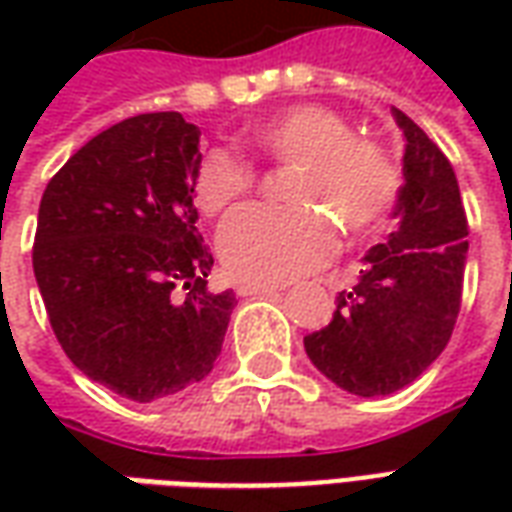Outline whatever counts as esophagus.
<instances>
[{
    "instance_id": "obj_1",
    "label": "esophagus",
    "mask_w": 512,
    "mask_h": 512,
    "mask_svg": "<svg viewBox=\"0 0 512 512\" xmlns=\"http://www.w3.org/2000/svg\"><path fill=\"white\" fill-rule=\"evenodd\" d=\"M235 293L238 296H271V293H277V288L274 285H257V282H238Z\"/></svg>"
}]
</instances>
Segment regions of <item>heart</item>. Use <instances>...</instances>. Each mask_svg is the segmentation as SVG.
<instances>
[{
    "instance_id": "heart-1",
    "label": "heart",
    "mask_w": 512,
    "mask_h": 512,
    "mask_svg": "<svg viewBox=\"0 0 512 512\" xmlns=\"http://www.w3.org/2000/svg\"><path fill=\"white\" fill-rule=\"evenodd\" d=\"M252 145L277 167H293L290 208L255 205L227 219L219 255L235 279L288 282L334 255L337 230L359 238L384 222L397 197V169L376 139L354 136L332 106L285 109L252 128ZM257 189V169L227 147L202 158L194 202L205 216L233 211Z\"/></svg>"
}]
</instances>
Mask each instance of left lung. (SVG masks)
Returning a JSON list of instances; mask_svg holds the SVG:
<instances>
[{
    "mask_svg": "<svg viewBox=\"0 0 512 512\" xmlns=\"http://www.w3.org/2000/svg\"><path fill=\"white\" fill-rule=\"evenodd\" d=\"M406 134L395 233L367 252V268L304 337L312 365L359 397L392 395L428 370L461 312L469 222L450 158L395 109Z\"/></svg>",
    "mask_w": 512,
    "mask_h": 512,
    "instance_id": "8db88e82",
    "label": "left lung"
}]
</instances>
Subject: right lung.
<instances>
[{
	"label": "right lung",
	"mask_w": 512,
	"mask_h": 512,
	"mask_svg": "<svg viewBox=\"0 0 512 512\" xmlns=\"http://www.w3.org/2000/svg\"><path fill=\"white\" fill-rule=\"evenodd\" d=\"M200 131L178 112L128 117L49 180L32 268L57 343L84 376L150 403L211 373L235 293H213L197 233Z\"/></svg>",
	"instance_id": "obj_1"
}]
</instances>
